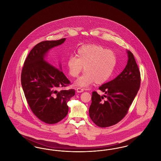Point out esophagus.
Returning a JSON list of instances; mask_svg holds the SVG:
<instances>
[{"instance_id":"34e87169","label":"esophagus","mask_w":161,"mask_h":161,"mask_svg":"<svg viewBox=\"0 0 161 161\" xmlns=\"http://www.w3.org/2000/svg\"><path fill=\"white\" fill-rule=\"evenodd\" d=\"M77 91L78 93H81V92H83L84 91V89L83 88H81V87H78L77 89Z\"/></svg>"}]
</instances>
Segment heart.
Here are the masks:
<instances>
[{
  "instance_id": "obj_1",
  "label": "heart",
  "mask_w": 161,
  "mask_h": 161,
  "mask_svg": "<svg viewBox=\"0 0 161 161\" xmlns=\"http://www.w3.org/2000/svg\"><path fill=\"white\" fill-rule=\"evenodd\" d=\"M116 55L110 49L97 44H87L77 49V55H70L67 61L69 75L78 77L84 68V74L77 84L87 87L95 82L102 84L112 77L116 64Z\"/></svg>"
}]
</instances>
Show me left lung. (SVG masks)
<instances>
[{"mask_svg": "<svg viewBox=\"0 0 161 161\" xmlns=\"http://www.w3.org/2000/svg\"><path fill=\"white\" fill-rule=\"evenodd\" d=\"M129 60L123 72L113 80L99 87L105 94L92 92L89 116L100 127H108L122 120L127 115L141 84V74L133 54L127 51Z\"/></svg>", "mask_w": 161, "mask_h": 161, "instance_id": "8db88e82", "label": "left lung"}]
</instances>
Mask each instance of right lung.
I'll list each match as a JSON object with an SVG mask.
<instances>
[{
	"label": "right lung",
	"mask_w": 161,
	"mask_h": 161,
	"mask_svg": "<svg viewBox=\"0 0 161 161\" xmlns=\"http://www.w3.org/2000/svg\"><path fill=\"white\" fill-rule=\"evenodd\" d=\"M66 38L40 42L25 59L21 73V83L32 113L47 124H55L68 115L67 105L75 95L74 89L59 91L68 86L69 80L60 69L46 60V53L62 44Z\"/></svg>",
	"instance_id": "1"
}]
</instances>
